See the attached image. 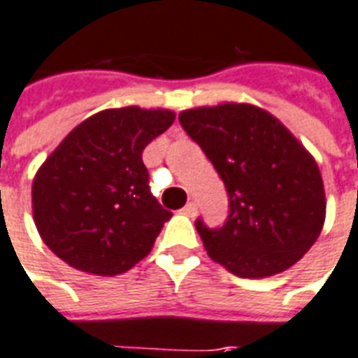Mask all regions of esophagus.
Wrapping results in <instances>:
<instances>
[{
	"label": "esophagus",
	"instance_id": "1",
	"mask_svg": "<svg viewBox=\"0 0 358 358\" xmlns=\"http://www.w3.org/2000/svg\"><path fill=\"white\" fill-rule=\"evenodd\" d=\"M182 213L186 215V217H194V215L197 213V205L194 203V201H189V203H187L186 207L182 209Z\"/></svg>",
	"mask_w": 358,
	"mask_h": 358
}]
</instances>
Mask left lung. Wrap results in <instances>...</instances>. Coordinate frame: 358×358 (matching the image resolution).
Segmentation results:
<instances>
[{
	"label": "left lung",
	"mask_w": 358,
	"mask_h": 358,
	"mask_svg": "<svg viewBox=\"0 0 358 358\" xmlns=\"http://www.w3.org/2000/svg\"><path fill=\"white\" fill-rule=\"evenodd\" d=\"M229 194L221 229H196L209 257L231 273H281L316 242L326 221L324 182L314 157L291 131L254 104L224 102L180 112Z\"/></svg>",
	"instance_id": "8db88e82"
}]
</instances>
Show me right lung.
<instances>
[{"label": "right lung", "mask_w": 358, "mask_h": 358, "mask_svg": "<svg viewBox=\"0 0 358 358\" xmlns=\"http://www.w3.org/2000/svg\"><path fill=\"white\" fill-rule=\"evenodd\" d=\"M176 114L139 106L102 110L57 145L32 182L40 238L59 259L92 275L141 262L172 217L149 189L143 149Z\"/></svg>", "instance_id": "1"}]
</instances>
